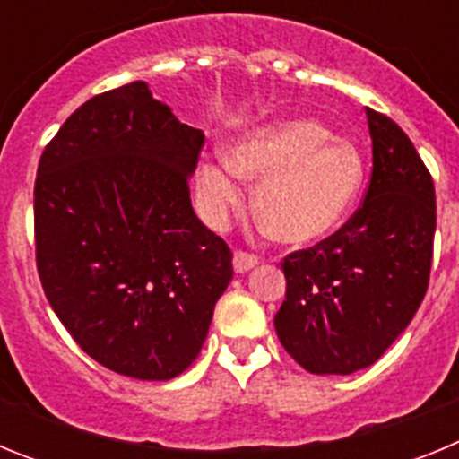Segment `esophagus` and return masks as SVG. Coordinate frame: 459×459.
<instances>
[{"instance_id": "1", "label": "esophagus", "mask_w": 459, "mask_h": 459, "mask_svg": "<svg viewBox=\"0 0 459 459\" xmlns=\"http://www.w3.org/2000/svg\"><path fill=\"white\" fill-rule=\"evenodd\" d=\"M257 262L259 259L255 257V255L246 253V250H237V253H234V271H237V273H246V271H250L253 266H257Z\"/></svg>"}]
</instances>
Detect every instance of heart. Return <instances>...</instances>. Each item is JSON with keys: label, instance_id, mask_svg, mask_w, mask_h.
Returning <instances> with one entry per match:
<instances>
[{"label": "heart", "instance_id": "1", "mask_svg": "<svg viewBox=\"0 0 459 459\" xmlns=\"http://www.w3.org/2000/svg\"><path fill=\"white\" fill-rule=\"evenodd\" d=\"M363 158L347 140L310 119H285L238 137L225 163L197 168L206 221L221 225L241 206V179L259 181L255 216L271 238L310 246L335 234L363 188Z\"/></svg>", "mask_w": 459, "mask_h": 459}]
</instances>
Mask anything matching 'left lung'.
<instances>
[{
	"label": "left lung",
	"mask_w": 459,
	"mask_h": 459,
	"mask_svg": "<svg viewBox=\"0 0 459 459\" xmlns=\"http://www.w3.org/2000/svg\"><path fill=\"white\" fill-rule=\"evenodd\" d=\"M372 174L363 202L338 232L280 266L285 301L275 333L312 375L372 366L419 310L435 246V181L407 133L366 108Z\"/></svg>",
	"instance_id": "obj_1"
}]
</instances>
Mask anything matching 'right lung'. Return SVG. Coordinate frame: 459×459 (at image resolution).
<instances>
[{"label":"right lung","instance_id":"add662e5","mask_svg":"<svg viewBox=\"0 0 459 459\" xmlns=\"http://www.w3.org/2000/svg\"><path fill=\"white\" fill-rule=\"evenodd\" d=\"M202 144L137 80L80 105L39 160L40 285L73 340L117 375H181L234 275L230 246L190 206Z\"/></svg>","mask_w":459,"mask_h":459}]
</instances>
